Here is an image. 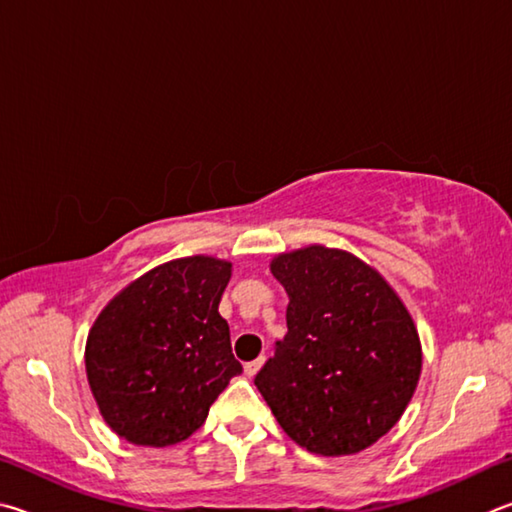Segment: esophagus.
Masks as SVG:
<instances>
[{
    "label": "esophagus",
    "instance_id": "obj_1",
    "mask_svg": "<svg viewBox=\"0 0 512 512\" xmlns=\"http://www.w3.org/2000/svg\"><path fill=\"white\" fill-rule=\"evenodd\" d=\"M261 366H263V357H258V360H254V362H247L245 364L247 378H254V375L258 373V369H261Z\"/></svg>",
    "mask_w": 512,
    "mask_h": 512
}]
</instances>
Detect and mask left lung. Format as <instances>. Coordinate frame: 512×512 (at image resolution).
<instances>
[{"label": "left lung", "mask_w": 512, "mask_h": 512, "mask_svg": "<svg viewBox=\"0 0 512 512\" xmlns=\"http://www.w3.org/2000/svg\"><path fill=\"white\" fill-rule=\"evenodd\" d=\"M288 333L254 378L294 443L321 456L362 452L398 423L420 378V339L382 276L342 249L281 254Z\"/></svg>", "instance_id": "8db88e82"}]
</instances>
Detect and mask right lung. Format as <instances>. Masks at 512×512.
Listing matches in <instances>:
<instances>
[{
    "label": "right lung",
    "mask_w": 512,
    "mask_h": 512,
    "mask_svg": "<svg viewBox=\"0 0 512 512\" xmlns=\"http://www.w3.org/2000/svg\"><path fill=\"white\" fill-rule=\"evenodd\" d=\"M231 265L188 256L159 265L107 303L87 337L98 409L134 445H175L200 429L242 373L218 306Z\"/></svg>",
    "instance_id": "1"
}]
</instances>
